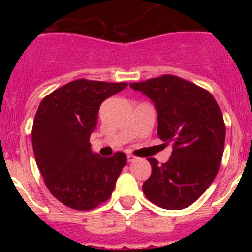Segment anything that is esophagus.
Returning <instances> with one entry per match:
<instances>
[{"instance_id": "obj_1", "label": "esophagus", "mask_w": 252, "mask_h": 252, "mask_svg": "<svg viewBox=\"0 0 252 252\" xmlns=\"http://www.w3.org/2000/svg\"><path fill=\"white\" fill-rule=\"evenodd\" d=\"M136 159V157L135 155H132V154H127V160L128 161H133V160Z\"/></svg>"}]
</instances>
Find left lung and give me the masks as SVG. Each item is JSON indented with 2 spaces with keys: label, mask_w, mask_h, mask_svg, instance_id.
<instances>
[{
  "label": "left lung",
  "mask_w": 252,
  "mask_h": 252,
  "mask_svg": "<svg viewBox=\"0 0 252 252\" xmlns=\"http://www.w3.org/2000/svg\"><path fill=\"white\" fill-rule=\"evenodd\" d=\"M130 86L154 102L158 136L173 146L169 161L161 165L148 158L151 175L142 192L161 208H187L212 184L221 165L226 137L221 108L208 91L177 75Z\"/></svg>",
  "instance_id": "1"
}]
</instances>
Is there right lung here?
Returning a JSON list of instances; mask_svg holds the SVG:
<instances>
[{
	"label": "right lung",
	"instance_id": "add662e5",
	"mask_svg": "<svg viewBox=\"0 0 252 252\" xmlns=\"http://www.w3.org/2000/svg\"><path fill=\"white\" fill-rule=\"evenodd\" d=\"M126 86L81 78L40 102L31 131L36 165L49 192L69 208L90 211L104 203L126 165L125 153L101 157L90 142L101 103Z\"/></svg>",
	"mask_w": 252,
	"mask_h": 252
}]
</instances>
